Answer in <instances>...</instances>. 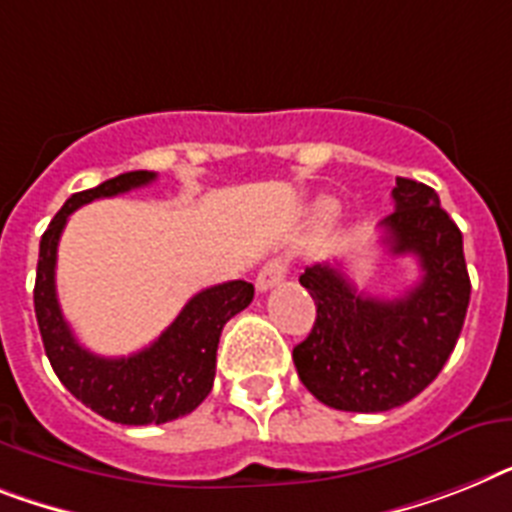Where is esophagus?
I'll use <instances>...</instances> for the list:
<instances>
[{"mask_svg":"<svg viewBox=\"0 0 512 512\" xmlns=\"http://www.w3.org/2000/svg\"><path fill=\"white\" fill-rule=\"evenodd\" d=\"M285 274H287L285 259L266 261V264L259 269V274H256V290H259V293H266V290L277 285Z\"/></svg>","mask_w":512,"mask_h":512,"instance_id":"34e87169","label":"esophagus"}]
</instances>
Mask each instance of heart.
<instances>
[{
    "mask_svg": "<svg viewBox=\"0 0 512 512\" xmlns=\"http://www.w3.org/2000/svg\"><path fill=\"white\" fill-rule=\"evenodd\" d=\"M335 214V204H329V201H324V204H319V217L322 219H329Z\"/></svg>",
    "mask_w": 512,
    "mask_h": 512,
    "instance_id": "heart-1",
    "label": "heart"
}]
</instances>
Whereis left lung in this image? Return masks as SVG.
I'll use <instances>...</instances> for the list:
<instances>
[{
    "label": "left lung",
    "instance_id": "8db88e82",
    "mask_svg": "<svg viewBox=\"0 0 512 512\" xmlns=\"http://www.w3.org/2000/svg\"><path fill=\"white\" fill-rule=\"evenodd\" d=\"M395 211L379 222L392 256H416L421 280L379 301L358 293L342 264L301 274L316 322L293 348L298 377L316 400L350 413H382L413 400L453 353L471 298L463 235L429 185L398 177Z\"/></svg>",
    "mask_w": 512,
    "mask_h": 512
}]
</instances>
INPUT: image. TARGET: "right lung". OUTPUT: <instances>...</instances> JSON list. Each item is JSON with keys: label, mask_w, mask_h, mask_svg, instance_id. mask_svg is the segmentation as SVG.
<instances>
[{"label": "right lung", "mask_w": 512, "mask_h": 512, "mask_svg": "<svg viewBox=\"0 0 512 512\" xmlns=\"http://www.w3.org/2000/svg\"><path fill=\"white\" fill-rule=\"evenodd\" d=\"M151 180H156L154 172H125L67 198L41 235L33 287V308L41 340L59 382L91 411L114 424L128 426L167 424L196 411L214 384L222 327L253 301L251 282L232 280L206 287L185 303L175 322L149 348L128 358L96 356L75 340L73 329L62 316L54 285L57 246L67 217L78 206L91 204L96 198L120 196L149 185Z\"/></svg>", "instance_id": "obj_1"}]
</instances>
